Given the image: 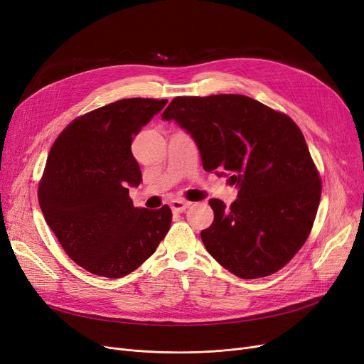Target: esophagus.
Instances as JSON below:
<instances>
[{
  "label": "esophagus",
  "instance_id": "esophagus-1",
  "mask_svg": "<svg viewBox=\"0 0 364 364\" xmlns=\"http://www.w3.org/2000/svg\"><path fill=\"white\" fill-rule=\"evenodd\" d=\"M171 210L175 213H183L186 208H189L191 203L189 200H183V199H173L171 200Z\"/></svg>",
  "mask_w": 364,
  "mask_h": 364
}]
</instances>
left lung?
<instances>
[{
  "mask_svg": "<svg viewBox=\"0 0 364 364\" xmlns=\"http://www.w3.org/2000/svg\"><path fill=\"white\" fill-rule=\"evenodd\" d=\"M193 138L207 172L230 177V208L210 199L200 232L211 257L241 279L270 276L297 253L314 226L321 180L299 126L241 94L175 97L161 114Z\"/></svg>",
  "mask_w": 364,
  "mask_h": 364,
  "instance_id": "left-lung-1",
  "label": "left lung"
}]
</instances>
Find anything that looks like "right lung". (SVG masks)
<instances>
[{
  "instance_id": "1",
  "label": "right lung",
  "mask_w": 364,
  "mask_h": 364,
  "mask_svg": "<svg viewBox=\"0 0 364 364\" xmlns=\"http://www.w3.org/2000/svg\"><path fill=\"white\" fill-rule=\"evenodd\" d=\"M168 100L123 99L73 119L53 142L38 203L65 253L87 272L118 279L151 257L172 213L133 207L142 173L133 136Z\"/></svg>"
}]
</instances>
